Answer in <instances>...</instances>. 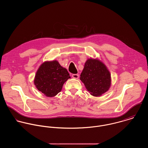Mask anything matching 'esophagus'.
Instances as JSON below:
<instances>
[{"label":"esophagus","instance_id":"1","mask_svg":"<svg viewBox=\"0 0 148 148\" xmlns=\"http://www.w3.org/2000/svg\"><path fill=\"white\" fill-rule=\"evenodd\" d=\"M72 76L74 79H78L79 77V75H78V74H73L72 75Z\"/></svg>","mask_w":148,"mask_h":148}]
</instances>
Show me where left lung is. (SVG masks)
<instances>
[{"instance_id": "left-lung-1", "label": "left lung", "mask_w": 148, "mask_h": 148, "mask_svg": "<svg viewBox=\"0 0 148 148\" xmlns=\"http://www.w3.org/2000/svg\"><path fill=\"white\" fill-rule=\"evenodd\" d=\"M80 80L92 96L98 97L110 86V75L106 65L98 60L90 59L85 63Z\"/></svg>"}]
</instances>
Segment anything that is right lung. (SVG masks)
Returning a JSON list of instances; mask_svg holds the SVG:
<instances>
[{
    "instance_id": "add662e5",
    "label": "right lung",
    "mask_w": 148,
    "mask_h": 148,
    "mask_svg": "<svg viewBox=\"0 0 148 148\" xmlns=\"http://www.w3.org/2000/svg\"><path fill=\"white\" fill-rule=\"evenodd\" d=\"M71 78L67 70L58 62H47L38 70L34 84L38 90L47 97H53L61 92L64 83Z\"/></svg>"
}]
</instances>
